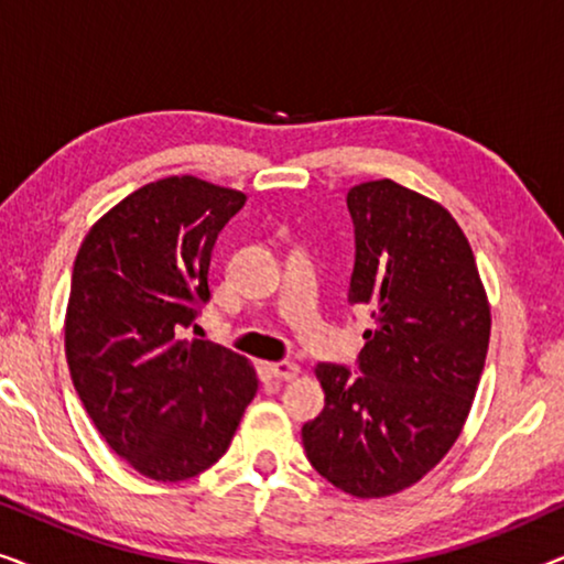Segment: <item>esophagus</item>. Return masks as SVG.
<instances>
[{
  "label": "esophagus",
  "instance_id": "esophagus-1",
  "mask_svg": "<svg viewBox=\"0 0 564 564\" xmlns=\"http://www.w3.org/2000/svg\"><path fill=\"white\" fill-rule=\"evenodd\" d=\"M269 375L276 377V380H295V377L300 375V365H295V361H272V365H267Z\"/></svg>",
  "mask_w": 564,
  "mask_h": 564
}]
</instances>
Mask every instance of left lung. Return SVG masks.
Segmentation results:
<instances>
[{
	"label": "left lung",
	"instance_id": "left-lung-1",
	"mask_svg": "<svg viewBox=\"0 0 564 564\" xmlns=\"http://www.w3.org/2000/svg\"><path fill=\"white\" fill-rule=\"evenodd\" d=\"M357 261L349 303L367 307L359 377L318 365L326 408L303 426L311 465L338 490L384 498L446 457L488 357L490 303L465 230L442 203L392 180L346 195Z\"/></svg>",
	"mask_w": 564,
	"mask_h": 564
}]
</instances>
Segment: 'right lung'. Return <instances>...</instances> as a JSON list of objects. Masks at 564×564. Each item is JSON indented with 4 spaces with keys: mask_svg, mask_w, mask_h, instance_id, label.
<instances>
[{
    "mask_svg": "<svg viewBox=\"0 0 564 564\" xmlns=\"http://www.w3.org/2000/svg\"><path fill=\"white\" fill-rule=\"evenodd\" d=\"M246 195L199 176L130 192L84 236L64 346L76 395L107 446L156 482L189 480L230 446L259 390L241 354L182 338L220 228Z\"/></svg>",
    "mask_w": 564,
    "mask_h": 564,
    "instance_id": "1",
    "label": "right lung"
}]
</instances>
